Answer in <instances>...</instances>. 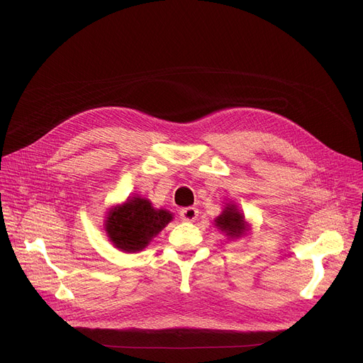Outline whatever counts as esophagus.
<instances>
[{"mask_svg": "<svg viewBox=\"0 0 363 363\" xmlns=\"http://www.w3.org/2000/svg\"><path fill=\"white\" fill-rule=\"evenodd\" d=\"M179 216H181V218H182L184 221L192 223V221H195L196 217H198V210L195 208V206H188V208L181 210Z\"/></svg>", "mask_w": 363, "mask_h": 363, "instance_id": "esophagus-1", "label": "esophagus"}]
</instances>
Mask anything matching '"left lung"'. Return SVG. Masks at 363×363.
<instances>
[{"instance_id": "1", "label": "left lung", "mask_w": 363, "mask_h": 363, "mask_svg": "<svg viewBox=\"0 0 363 363\" xmlns=\"http://www.w3.org/2000/svg\"><path fill=\"white\" fill-rule=\"evenodd\" d=\"M216 225L230 238H238L250 228L244 220V216L240 213V210H237V205L234 203H227L223 214L216 218Z\"/></svg>"}]
</instances>
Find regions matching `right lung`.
<instances>
[{
    "mask_svg": "<svg viewBox=\"0 0 363 363\" xmlns=\"http://www.w3.org/2000/svg\"><path fill=\"white\" fill-rule=\"evenodd\" d=\"M171 220L169 211L155 210L147 199L133 196L109 211L106 233L116 248L136 252L143 250Z\"/></svg>",
    "mask_w": 363,
    "mask_h": 363,
    "instance_id": "right-lung-1",
    "label": "right lung"
}]
</instances>
